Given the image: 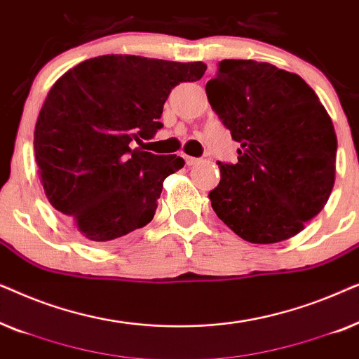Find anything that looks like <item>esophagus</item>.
I'll list each match as a JSON object with an SVG mask.
<instances>
[{
    "mask_svg": "<svg viewBox=\"0 0 359 359\" xmlns=\"http://www.w3.org/2000/svg\"><path fill=\"white\" fill-rule=\"evenodd\" d=\"M186 163H188V166H194V165H199L201 163V158H196V156H184Z\"/></svg>",
    "mask_w": 359,
    "mask_h": 359,
    "instance_id": "1",
    "label": "esophagus"
}]
</instances>
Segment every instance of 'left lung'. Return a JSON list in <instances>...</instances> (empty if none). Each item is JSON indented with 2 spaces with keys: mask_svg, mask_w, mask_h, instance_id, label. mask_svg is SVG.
I'll list each match as a JSON object with an SVG mask.
<instances>
[{
  "mask_svg": "<svg viewBox=\"0 0 359 359\" xmlns=\"http://www.w3.org/2000/svg\"><path fill=\"white\" fill-rule=\"evenodd\" d=\"M205 93L240 144L237 163L217 161L214 212L250 243L294 237L335 184L337 135L316 91L271 63L222 60Z\"/></svg>",
  "mask_w": 359,
  "mask_h": 359,
  "instance_id": "1",
  "label": "left lung"
}]
</instances>
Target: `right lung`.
Listing matches in <instances>:
<instances>
[{
  "instance_id": "add662e5",
  "label": "right lung",
  "mask_w": 359,
  "mask_h": 359,
  "mask_svg": "<svg viewBox=\"0 0 359 359\" xmlns=\"http://www.w3.org/2000/svg\"><path fill=\"white\" fill-rule=\"evenodd\" d=\"M203 62L101 55L78 63L50 88L34 130L46 196L83 237L116 242L154 219L163 181L184 166L176 155L132 149L161 129L176 85L198 81Z\"/></svg>"
}]
</instances>
